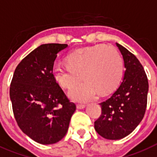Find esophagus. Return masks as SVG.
I'll use <instances>...</instances> for the list:
<instances>
[{
	"label": "esophagus",
	"mask_w": 157,
	"mask_h": 157,
	"mask_svg": "<svg viewBox=\"0 0 157 157\" xmlns=\"http://www.w3.org/2000/svg\"><path fill=\"white\" fill-rule=\"evenodd\" d=\"M86 105H82V104H78L77 105V109H83Z\"/></svg>",
	"instance_id": "esophagus-1"
}]
</instances>
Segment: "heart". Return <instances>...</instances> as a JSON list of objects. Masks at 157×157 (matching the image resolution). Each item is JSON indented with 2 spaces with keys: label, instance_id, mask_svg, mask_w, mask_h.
<instances>
[{
  "label": "heart",
  "instance_id": "b5f03b06",
  "mask_svg": "<svg viewBox=\"0 0 157 157\" xmlns=\"http://www.w3.org/2000/svg\"><path fill=\"white\" fill-rule=\"evenodd\" d=\"M68 65H56L55 79L62 87L70 89L74 101H87L101 95H107L117 87L123 75V59L120 52L110 45L98 44L71 52Z\"/></svg>",
  "mask_w": 157,
  "mask_h": 157
}]
</instances>
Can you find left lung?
I'll return each mask as SVG.
<instances>
[{"label":"left lung","instance_id":"1","mask_svg":"<svg viewBox=\"0 0 157 157\" xmlns=\"http://www.w3.org/2000/svg\"><path fill=\"white\" fill-rule=\"evenodd\" d=\"M124 61L125 72L120 87L100 103L101 115L94 122L99 135L117 140L133 132L144 117L147 104L148 79L137 57L116 43Z\"/></svg>","mask_w":157,"mask_h":157}]
</instances>
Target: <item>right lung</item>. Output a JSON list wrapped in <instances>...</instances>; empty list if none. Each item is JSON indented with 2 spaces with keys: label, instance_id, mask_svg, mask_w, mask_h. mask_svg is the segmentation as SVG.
<instances>
[{
  "label": "right lung",
  "instance_id": "1",
  "mask_svg": "<svg viewBox=\"0 0 157 157\" xmlns=\"http://www.w3.org/2000/svg\"><path fill=\"white\" fill-rule=\"evenodd\" d=\"M67 44H42L17 65L10 87L14 119L23 132L41 144L58 143L76 110L53 75L57 54Z\"/></svg>",
  "mask_w": 157,
  "mask_h": 157
}]
</instances>
